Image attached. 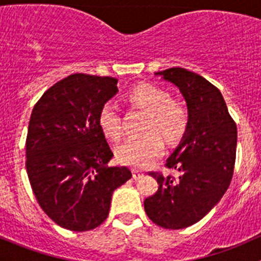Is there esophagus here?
I'll return each mask as SVG.
<instances>
[{
  "instance_id": "1",
  "label": "esophagus",
  "mask_w": 261,
  "mask_h": 261,
  "mask_svg": "<svg viewBox=\"0 0 261 261\" xmlns=\"http://www.w3.org/2000/svg\"><path fill=\"white\" fill-rule=\"evenodd\" d=\"M143 175H144V173L141 172V170L133 169V178H134V179H139V178H141Z\"/></svg>"
}]
</instances>
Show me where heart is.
Wrapping results in <instances>:
<instances>
[{
  "instance_id": "b5f03b06",
  "label": "heart",
  "mask_w": 261,
  "mask_h": 261,
  "mask_svg": "<svg viewBox=\"0 0 261 261\" xmlns=\"http://www.w3.org/2000/svg\"><path fill=\"white\" fill-rule=\"evenodd\" d=\"M133 106L146 112L141 130L145 133L138 138H130L116 147L118 163L141 169L159 158L164 150V143L175 144L184 138L189 128V112L186 106L172 99L167 89L151 83H141L134 87L127 94ZM97 125L110 140H118L122 134L121 117L114 102H105L97 115Z\"/></svg>"
}]
</instances>
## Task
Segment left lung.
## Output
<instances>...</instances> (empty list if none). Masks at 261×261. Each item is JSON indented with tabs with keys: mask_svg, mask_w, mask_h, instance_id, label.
Listing matches in <instances>:
<instances>
[{
	"mask_svg": "<svg viewBox=\"0 0 261 261\" xmlns=\"http://www.w3.org/2000/svg\"><path fill=\"white\" fill-rule=\"evenodd\" d=\"M155 74L179 88L191 122L165 164L177 170L178 177L150 172L159 187L144 207L155 225L179 230L202 220L227 191L235 167L238 127L221 92L203 77L184 68Z\"/></svg>",
	"mask_w": 261,
	"mask_h": 261,
	"instance_id": "left-lung-1",
	"label": "left lung"
}]
</instances>
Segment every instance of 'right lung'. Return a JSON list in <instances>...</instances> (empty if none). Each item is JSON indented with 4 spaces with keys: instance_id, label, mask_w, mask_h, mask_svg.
Here are the masks:
<instances>
[{
    "instance_id": "right-lung-1",
    "label": "right lung",
    "mask_w": 261,
    "mask_h": 261,
    "mask_svg": "<svg viewBox=\"0 0 261 261\" xmlns=\"http://www.w3.org/2000/svg\"><path fill=\"white\" fill-rule=\"evenodd\" d=\"M112 77L75 73L51 86L31 112L26 172L43 211L60 227L93 230L109 216L112 193L133 174L107 167L114 156L97 125L117 93Z\"/></svg>"
}]
</instances>
